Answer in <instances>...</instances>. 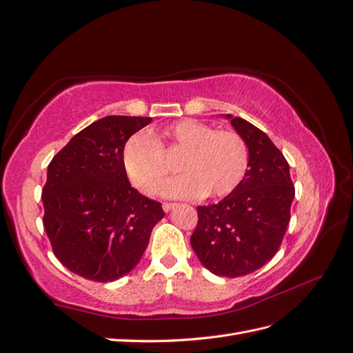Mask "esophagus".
I'll list each match as a JSON object with an SVG mask.
<instances>
[{"label": "esophagus", "instance_id": "esophagus-1", "mask_svg": "<svg viewBox=\"0 0 353 353\" xmlns=\"http://www.w3.org/2000/svg\"><path fill=\"white\" fill-rule=\"evenodd\" d=\"M174 206H176V203H163L162 204V209L165 210V212H170Z\"/></svg>", "mask_w": 353, "mask_h": 353}]
</instances>
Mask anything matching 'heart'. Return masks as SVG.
Instances as JSON below:
<instances>
[{"mask_svg": "<svg viewBox=\"0 0 353 353\" xmlns=\"http://www.w3.org/2000/svg\"><path fill=\"white\" fill-rule=\"evenodd\" d=\"M182 154V176L168 180L162 194L176 199L225 196L243 182L250 168V147L233 129H214L183 119L162 130L159 141L144 132L126 139L121 162L130 182L144 194L161 190L170 173L167 154Z\"/></svg>", "mask_w": 353, "mask_h": 353, "instance_id": "obj_1", "label": "heart"}]
</instances>
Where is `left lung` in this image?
<instances>
[{
  "mask_svg": "<svg viewBox=\"0 0 353 353\" xmlns=\"http://www.w3.org/2000/svg\"><path fill=\"white\" fill-rule=\"evenodd\" d=\"M227 119L248 143L250 168L234 192L196 208L191 247L212 274L236 278L275 256L290 221L294 186L289 162L263 130L230 114Z\"/></svg>",
  "mask_w": 353,
  "mask_h": 353,
  "instance_id": "obj_1",
  "label": "left lung"
}]
</instances>
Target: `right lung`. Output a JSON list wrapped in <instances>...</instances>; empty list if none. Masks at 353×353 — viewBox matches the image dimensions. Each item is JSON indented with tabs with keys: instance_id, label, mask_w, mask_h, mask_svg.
Instances as JSON below:
<instances>
[{
	"instance_id": "1",
	"label": "right lung",
	"mask_w": 353,
	"mask_h": 353,
	"mask_svg": "<svg viewBox=\"0 0 353 353\" xmlns=\"http://www.w3.org/2000/svg\"><path fill=\"white\" fill-rule=\"evenodd\" d=\"M150 117L108 116L81 130L48 165L43 227L55 257L85 280L108 283L141 260L159 201L130 186L121 162L126 139Z\"/></svg>"
}]
</instances>
